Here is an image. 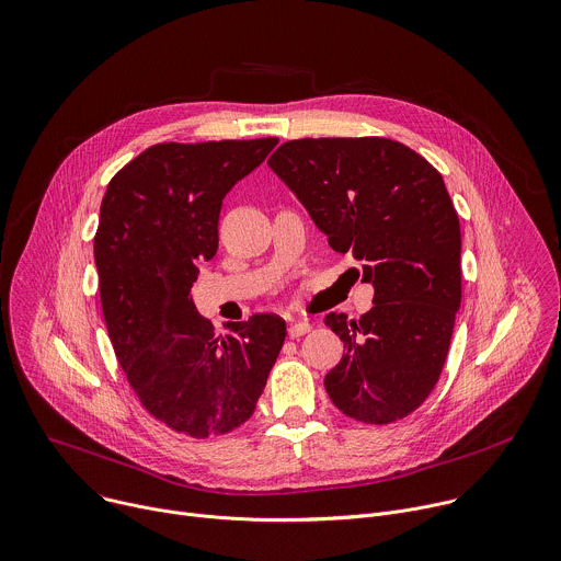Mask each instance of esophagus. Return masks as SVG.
<instances>
[{
    "mask_svg": "<svg viewBox=\"0 0 561 561\" xmlns=\"http://www.w3.org/2000/svg\"><path fill=\"white\" fill-rule=\"evenodd\" d=\"M307 331H311V322H309V320H294V322H289V327H287L289 339H298V335H302V333H307Z\"/></svg>",
    "mask_w": 561,
    "mask_h": 561,
    "instance_id": "esophagus-1",
    "label": "esophagus"
}]
</instances>
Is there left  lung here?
<instances>
[{"label": "left lung", "instance_id": "left-lung-1", "mask_svg": "<svg viewBox=\"0 0 561 561\" xmlns=\"http://www.w3.org/2000/svg\"><path fill=\"white\" fill-rule=\"evenodd\" d=\"M267 165L374 287L358 320L324 316L347 352L324 376L331 402L367 424L409 415L442 374L462 300L460 220L442 174L382 137L287 141Z\"/></svg>", "mask_w": 561, "mask_h": 561}]
</instances>
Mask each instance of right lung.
Returning a JSON list of instances; mask_svg holds the SVG:
<instances>
[{
    "label": "right lung",
    "instance_id": "add662e5",
    "mask_svg": "<svg viewBox=\"0 0 561 561\" xmlns=\"http://www.w3.org/2000/svg\"><path fill=\"white\" fill-rule=\"evenodd\" d=\"M276 144H159L101 201L94 263L110 343L150 415L190 437L241 426L285 343L272 313L226 322L216 339L192 300L198 263L218 250L222 198Z\"/></svg>",
    "mask_w": 561,
    "mask_h": 561
}]
</instances>
